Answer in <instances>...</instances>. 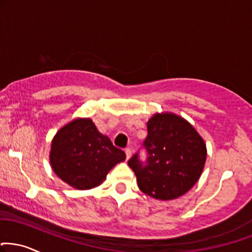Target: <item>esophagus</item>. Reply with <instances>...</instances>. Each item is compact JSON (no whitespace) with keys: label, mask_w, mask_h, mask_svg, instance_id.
I'll use <instances>...</instances> for the list:
<instances>
[{"label":"esophagus","mask_w":252,"mask_h":252,"mask_svg":"<svg viewBox=\"0 0 252 252\" xmlns=\"http://www.w3.org/2000/svg\"><path fill=\"white\" fill-rule=\"evenodd\" d=\"M124 151H126V159H128V158H130V156H131V150H130V149H129V148H126V150H124Z\"/></svg>","instance_id":"34e87169"}]
</instances>
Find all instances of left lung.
I'll return each mask as SVG.
<instances>
[{
	"mask_svg": "<svg viewBox=\"0 0 252 252\" xmlns=\"http://www.w3.org/2000/svg\"><path fill=\"white\" fill-rule=\"evenodd\" d=\"M148 136L142 147L147 159L136 153L128 160L141 191L169 201L189 191L198 181L207 147L195 128L174 114H156L147 124Z\"/></svg>",
	"mask_w": 252,
	"mask_h": 252,
	"instance_id": "8db88e82",
	"label": "left lung"
}]
</instances>
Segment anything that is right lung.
<instances>
[{"label":"right lung","instance_id":"obj_1","mask_svg":"<svg viewBox=\"0 0 252 252\" xmlns=\"http://www.w3.org/2000/svg\"><path fill=\"white\" fill-rule=\"evenodd\" d=\"M124 159V151L102 135L89 118L66 124L51 143L53 170L63 182L80 190L101 184L110 169Z\"/></svg>","mask_w":252,"mask_h":252}]
</instances>
